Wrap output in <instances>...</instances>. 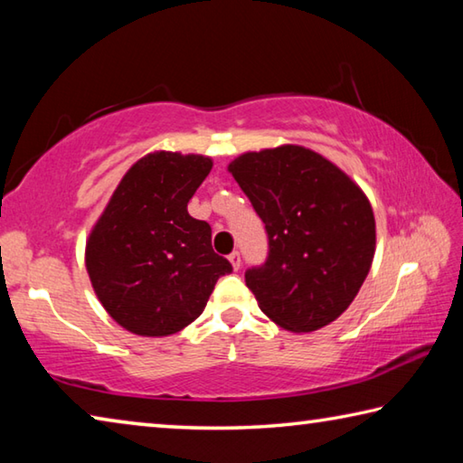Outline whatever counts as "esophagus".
<instances>
[{"label":"esophagus","instance_id":"esophagus-1","mask_svg":"<svg viewBox=\"0 0 463 463\" xmlns=\"http://www.w3.org/2000/svg\"><path fill=\"white\" fill-rule=\"evenodd\" d=\"M229 261H231L234 271L241 269V253H239V250H232V253L229 255Z\"/></svg>","mask_w":463,"mask_h":463}]
</instances>
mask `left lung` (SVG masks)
<instances>
[{
	"label": "left lung",
	"mask_w": 463,
	"mask_h": 463,
	"mask_svg": "<svg viewBox=\"0 0 463 463\" xmlns=\"http://www.w3.org/2000/svg\"><path fill=\"white\" fill-rule=\"evenodd\" d=\"M226 169L269 237L268 261L245 273L263 315L292 333L331 325L355 300L373 261L375 218L365 192L300 145L242 153Z\"/></svg>",
	"instance_id": "left-lung-1"
}]
</instances>
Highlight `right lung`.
<instances>
[{
	"label": "right lung",
	"mask_w": 463,
	"mask_h": 463,
	"mask_svg": "<svg viewBox=\"0 0 463 463\" xmlns=\"http://www.w3.org/2000/svg\"><path fill=\"white\" fill-rule=\"evenodd\" d=\"M213 169L206 155L153 151L132 165L85 241V269L106 312L140 336H169L198 318L232 268L187 202Z\"/></svg>",
	"instance_id": "1"
}]
</instances>
